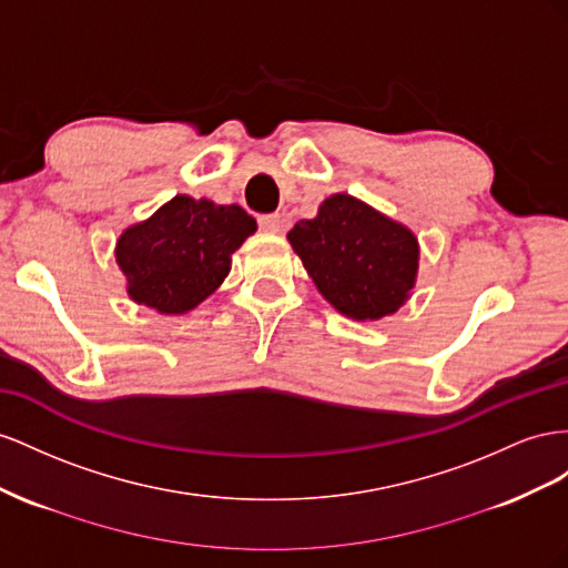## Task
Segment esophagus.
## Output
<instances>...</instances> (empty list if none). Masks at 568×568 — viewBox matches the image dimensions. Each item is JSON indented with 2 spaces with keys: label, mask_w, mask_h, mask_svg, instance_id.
Instances as JSON below:
<instances>
[{
  "label": "esophagus",
  "mask_w": 568,
  "mask_h": 568,
  "mask_svg": "<svg viewBox=\"0 0 568 568\" xmlns=\"http://www.w3.org/2000/svg\"><path fill=\"white\" fill-rule=\"evenodd\" d=\"M258 225L266 233H281L283 231V216L281 214H264L258 216Z\"/></svg>",
  "instance_id": "1"
}]
</instances>
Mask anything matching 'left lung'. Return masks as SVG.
Here are the masks:
<instances>
[{"instance_id": "obj_1", "label": "left lung", "mask_w": 568, "mask_h": 568, "mask_svg": "<svg viewBox=\"0 0 568 568\" xmlns=\"http://www.w3.org/2000/svg\"><path fill=\"white\" fill-rule=\"evenodd\" d=\"M287 240L318 293L347 318L378 321L409 300L416 235L352 194H331L316 219L295 223Z\"/></svg>"}]
</instances>
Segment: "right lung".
Returning <instances> with one entry per match:
<instances>
[{
  "label": "right lung",
  "mask_w": 568,
  "mask_h": 568,
  "mask_svg": "<svg viewBox=\"0 0 568 568\" xmlns=\"http://www.w3.org/2000/svg\"><path fill=\"white\" fill-rule=\"evenodd\" d=\"M256 231L237 204L175 194L116 242L128 297L159 314H187L231 273L233 252Z\"/></svg>",
  "instance_id": "1"
}]
</instances>
